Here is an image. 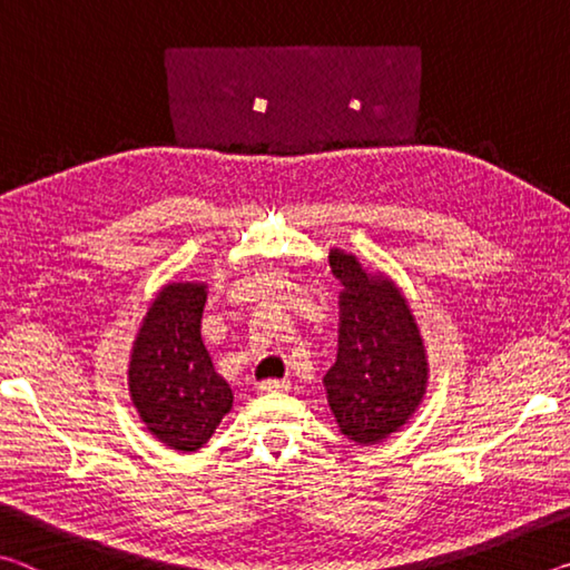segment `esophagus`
<instances>
[{
	"instance_id": "34e87169",
	"label": "esophagus",
	"mask_w": 570,
	"mask_h": 570,
	"mask_svg": "<svg viewBox=\"0 0 570 570\" xmlns=\"http://www.w3.org/2000/svg\"><path fill=\"white\" fill-rule=\"evenodd\" d=\"M284 390H288L286 380H266V382L256 384V392H262V394H274V392H284Z\"/></svg>"
}]
</instances>
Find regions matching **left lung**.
Wrapping results in <instances>:
<instances>
[{
  "mask_svg": "<svg viewBox=\"0 0 570 570\" xmlns=\"http://www.w3.org/2000/svg\"><path fill=\"white\" fill-rule=\"evenodd\" d=\"M330 264L342 292L336 362L322 380L326 402L342 435L377 445L414 417L428 394V350L394 278L336 246Z\"/></svg>",
  "mask_w": 570,
  "mask_h": 570,
  "instance_id": "obj_1",
  "label": "left lung"
}]
</instances>
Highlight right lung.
<instances>
[{
    "instance_id": "obj_1",
    "label": "right lung",
    "mask_w": 570,
    "mask_h": 570,
    "mask_svg": "<svg viewBox=\"0 0 570 570\" xmlns=\"http://www.w3.org/2000/svg\"><path fill=\"white\" fill-rule=\"evenodd\" d=\"M206 282L163 284L135 332L128 392L146 430L176 452H198L234 407V390L220 377L200 340Z\"/></svg>"
}]
</instances>
